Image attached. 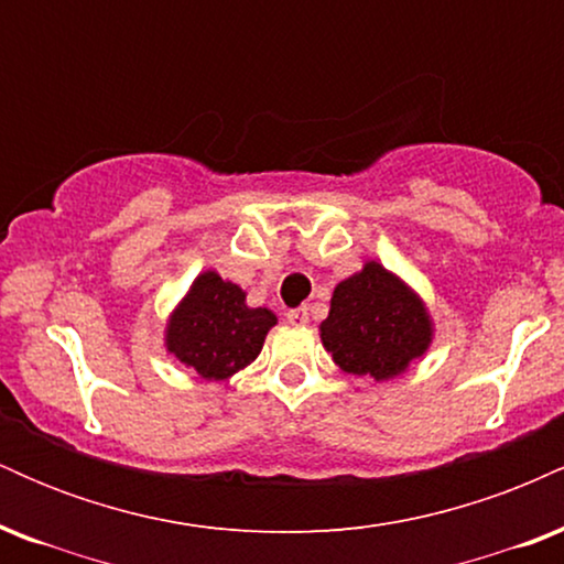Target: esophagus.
<instances>
[{
    "label": "esophagus",
    "instance_id": "1",
    "mask_svg": "<svg viewBox=\"0 0 564 564\" xmlns=\"http://www.w3.org/2000/svg\"><path fill=\"white\" fill-rule=\"evenodd\" d=\"M286 321L291 326H304L307 323V307H294L286 313Z\"/></svg>",
    "mask_w": 564,
    "mask_h": 564
}]
</instances>
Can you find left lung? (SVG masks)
<instances>
[{
	"label": "left lung",
	"instance_id": "1",
	"mask_svg": "<svg viewBox=\"0 0 564 564\" xmlns=\"http://www.w3.org/2000/svg\"><path fill=\"white\" fill-rule=\"evenodd\" d=\"M321 341L341 371L384 381L430 349L432 318L405 281L366 262L360 273L336 283Z\"/></svg>",
	"mask_w": 564,
	"mask_h": 564
}]
</instances>
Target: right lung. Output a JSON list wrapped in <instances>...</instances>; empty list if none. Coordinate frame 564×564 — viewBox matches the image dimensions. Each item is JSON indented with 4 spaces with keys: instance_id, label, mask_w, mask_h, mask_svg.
I'll return each instance as SVG.
<instances>
[{
    "instance_id": "right-lung-1",
    "label": "right lung",
    "mask_w": 564,
    "mask_h": 564,
    "mask_svg": "<svg viewBox=\"0 0 564 564\" xmlns=\"http://www.w3.org/2000/svg\"><path fill=\"white\" fill-rule=\"evenodd\" d=\"M278 323L268 307H249L246 291L215 270L200 273L166 323V352L206 381H223L257 360Z\"/></svg>"
}]
</instances>
